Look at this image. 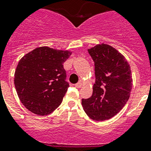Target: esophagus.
Segmentation results:
<instances>
[{"instance_id":"esophagus-1","label":"esophagus","mask_w":151,"mask_h":151,"mask_svg":"<svg viewBox=\"0 0 151 151\" xmlns=\"http://www.w3.org/2000/svg\"><path fill=\"white\" fill-rule=\"evenodd\" d=\"M81 86H82V83L81 81H79L78 83H77L75 84V87H78V88H80V87H81Z\"/></svg>"}]
</instances>
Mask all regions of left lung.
<instances>
[{
  "label": "left lung",
  "instance_id": "1",
  "mask_svg": "<svg viewBox=\"0 0 151 151\" xmlns=\"http://www.w3.org/2000/svg\"><path fill=\"white\" fill-rule=\"evenodd\" d=\"M94 62L95 83L92 96L82 99V106L90 118L97 121L111 118L128 101L132 89L130 68L115 48L101 44L88 49Z\"/></svg>",
  "mask_w": 151,
  "mask_h": 151
}]
</instances>
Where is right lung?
Segmentation results:
<instances>
[{"label":"right lung","mask_w":151,"mask_h":151,"mask_svg":"<svg viewBox=\"0 0 151 151\" xmlns=\"http://www.w3.org/2000/svg\"><path fill=\"white\" fill-rule=\"evenodd\" d=\"M71 52L37 47L19 61L14 73V85L19 99L35 114L44 116L58 108L69 83L64 62Z\"/></svg>","instance_id":"1"}]
</instances>
